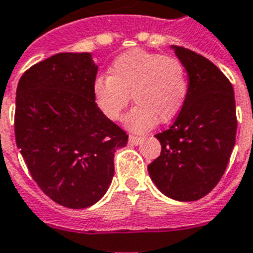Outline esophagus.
I'll return each mask as SVG.
<instances>
[{"mask_svg": "<svg viewBox=\"0 0 253 253\" xmlns=\"http://www.w3.org/2000/svg\"><path fill=\"white\" fill-rule=\"evenodd\" d=\"M141 141H143V139H141V137H139V136H129V143H130V144L139 146Z\"/></svg>", "mask_w": 253, "mask_h": 253, "instance_id": "obj_1", "label": "esophagus"}]
</instances>
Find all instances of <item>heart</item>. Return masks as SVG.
Returning a JSON list of instances; mask_svg holds the SVG:
<instances>
[{"mask_svg": "<svg viewBox=\"0 0 253 253\" xmlns=\"http://www.w3.org/2000/svg\"><path fill=\"white\" fill-rule=\"evenodd\" d=\"M188 88L187 69L178 58L135 49L113 61L109 76L95 79L92 96L107 120L118 121L130 94L136 105L126 116V125L135 132H143L157 121L166 124L177 117Z\"/></svg>", "mask_w": 253, "mask_h": 253, "instance_id": "obj_1", "label": "heart"}]
</instances>
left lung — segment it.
Masks as SVG:
<instances>
[{"label": "left lung", "mask_w": 253, "mask_h": 253, "mask_svg": "<svg viewBox=\"0 0 253 253\" xmlns=\"http://www.w3.org/2000/svg\"><path fill=\"white\" fill-rule=\"evenodd\" d=\"M173 49L187 69L189 88L173 125L155 135L162 148L148 173L166 196L193 202L211 192L226 170L236 143V102L218 66L182 46Z\"/></svg>", "instance_id": "8db88e82"}]
</instances>
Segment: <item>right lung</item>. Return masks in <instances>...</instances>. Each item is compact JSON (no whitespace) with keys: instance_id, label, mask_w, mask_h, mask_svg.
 I'll return each instance as SVG.
<instances>
[{"instance_id":"obj_1","label":"right lung","mask_w":253,"mask_h":253,"mask_svg":"<svg viewBox=\"0 0 253 253\" xmlns=\"http://www.w3.org/2000/svg\"><path fill=\"white\" fill-rule=\"evenodd\" d=\"M89 53H58L27 69L16 91V144L51 200L85 209L106 193L128 135L96 107Z\"/></svg>"}]
</instances>
